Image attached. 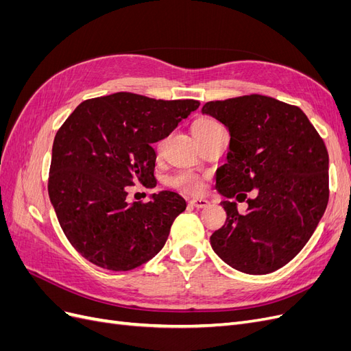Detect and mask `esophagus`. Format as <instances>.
Instances as JSON below:
<instances>
[{
  "label": "esophagus",
  "instance_id": "1",
  "mask_svg": "<svg viewBox=\"0 0 351 351\" xmlns=\"http://www.w3.org/2000/svg\"><path fill=\"white\" fill-rule=\"evenodd\" d=\"M190 205L195 208H206L209 205V202L206 199H192L190 200Z\"/></svg>",
  "mask_w": 351,
  "mask_h": 351
}]
</instances>
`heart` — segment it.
<instances>
[{"label":"heart","mask_w":351,"mask_h":351,"mask_svg":"<svg viewBox=\"0 0 351 351\" xmlns=\"http://www.w3.org/2000/svg\"><path fill=\"white\" fill-rule=\"evenodd\" d=\"M219 124L214 120H209V119H204V120H199L195 125H193V134H199V133H205L210 129H215ZM171 184L177 189H182L184 192L189 193H199L202 190V182L200 178L192 173H182L176 176L171 180Z\"/></svg>","instance_id":"obj_1"}]
</instances>
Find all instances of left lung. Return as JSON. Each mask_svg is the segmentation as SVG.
Segmentation results:
<instances>
[{
    "instance_id": "8db88e82",
    "label": "left lung",
    "mask_w": 351,
    "mask_h": 351,
    "mask_svg": "<svg viewBox=\"0 0 351 351\" xmlns=\"http://www.w3.org/2000/svg\"><path fill=\"white\" fill-rule=\"evenodd\" d=\"M202 114L230 132L227 162L217 169L218 193L242 201L255 190L246 215L237 202H222L227 219L210 246L240 272L277 271L304 247L326 209L325 143L299 107L263 95L208 102Z\"/></svg>"
}]
</instances>
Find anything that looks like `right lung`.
I'll use <instances>...</instances> for the list:
<instances>
[{
    "label": "right lung",
    "instance_id": "1",
    "mask_svg": "<svg viewBox=\"0 0 351 351\" xmlns=\"http://www.w3.org/2000/svg\"><path fill=\"white\" fill-rule=\"evenodd\" d=\"M199 105L119 92L82 102L61 125L48 193L62 231L84 259L104 269L130 271L164 247L186 200L162 190L146 204H130L127 187L156 186L152 143Z\"/></svg>",
    "mask_w": 351,
    "mask_h": 351
}]
</instances>
